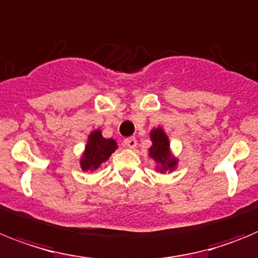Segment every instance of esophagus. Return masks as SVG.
I'll list each match as a JSON object with an SVG mask.
<instances>
[{"label":"esophagus","mask_w":258,"mask_h":258,"mask_svg":"<svg viewBox=\"0 0 258 258\" xmlns=\"http://www.w3.org/2000/svg\"><path fill=\"white\" fill-rule=\"evenodd\" d=\"M124 145H126L127 148H130V149H135L136 148V144H138V142H136L135 138H127L124 139Z\"/></svg>","instance_id":"obj_1"}]
</instances>
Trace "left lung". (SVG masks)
Listing matches in <instances>:
<instances>
[{
    "label": "left lung",
    "mask_w": 258,
    "mask_h": 258,
    "mask_svg": "<svg viewBox=\"0 0 258 258\" xmlns=\"http://www.w3.org/2000/svg\"><path fill=\"white\" fill-rule=\"evenodd\" d=\"M152 147L149 148V157L157 163L156 170L162 172H171L176 169L178 165V158L172 156L171 149H170L169 136L163 131L162 127H157L151 131Z\"/></svg>",
    "instance_id": "left-lung-1"
}]
</instances>
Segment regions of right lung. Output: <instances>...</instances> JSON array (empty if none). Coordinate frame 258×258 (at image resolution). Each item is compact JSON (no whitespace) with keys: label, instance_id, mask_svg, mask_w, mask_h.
I'll list each match as a JSON object with an SVG mask.
<instances>
[{"label":"right lung","instance_id":"right-lung-1","mask_svg":"<svg viewBox=\"0 0 258 258\" xmlns=\"http://www.w3.org/2000/svg\"><path fill=\"white\" fill-rule=\"evenodd\" d=\"M118 148L114 139H105L101 130L92 131L88 136L83 156L80 158V167L83 171H95L101 166V163L106 162L111 153Z\"/></svg>","mask_w":258,"mask_h":258}]
</instances>
